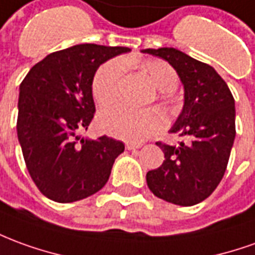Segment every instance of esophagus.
Here are the masks:
<instances>
[{"label":"esophagus","instance_id":"1","mask_svg":"<svg viewBox=\"0 0 255 255\" xmlns=\"http://www.w3.org/2000/svg\"><path fill=\"white\" fill-rule=\"evenodd\" d=\"M139 143H129V142L126 143V149H127V150H136V149H139Z\"/></svg>","mask_w":255,"mask_h":255}]
</instances>
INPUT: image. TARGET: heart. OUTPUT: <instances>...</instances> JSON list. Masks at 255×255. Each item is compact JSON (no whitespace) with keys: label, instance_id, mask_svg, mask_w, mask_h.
Returning <instances> with one entry per match:
<instances>
[{"label":"heart","instance_id":"b5f03b06","mask_svg":"<svg viewBox=\"0 0 255 255\" xmlns=\"http://www.w3.org/2000/svg\"><path fill=\"white\" fill-rule=\"evenodd\" d=\"M140 67L152 78L161 97L177 88L178 76L174 69L163 60L152 59L140 63ZM126 66L120 59L103 63L92 78V95L101 105L115 102L120 95ZM98 126L103 132L128 142H140L160 131L165 126L164 115L157 109L138 110L127 106H109L99 112Z\"/></svg>","mask_w":255,"mask_h":255}]
</instances>
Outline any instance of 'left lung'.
I'll return each instance as SVG.
<instances>
[{
	"mask_svg": "<svg viewBox=\"0 0 255 255\" xmlns=\"http://www.w3.org/2000/svg\"><path fill=\"white\" fill-rule=\"evenodd\" d=\"M167 60L183 85V108L170 132L185 138L178 146H157L164 161L146 174L153 195L177 206H195L221 182L231 156L235 129V99L214 67L175 48L142 49Z\"/></svg>",
	"mask_w": 255,
	"mask_h": 255,
	"instance_id": "8db88e82",
	"label": "left lung"
}]
</instances>
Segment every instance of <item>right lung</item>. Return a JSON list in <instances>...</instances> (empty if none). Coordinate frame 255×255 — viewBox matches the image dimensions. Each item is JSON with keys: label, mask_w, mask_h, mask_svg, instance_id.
<instances>
[{"label": "right lung", "mask_w": 255, "mask_h": 255, "mask_svg": "<svg viewBox=\"0 0 255 255\" xmlns=\"http://www.w3.org/2000/svg\"><path fill=\"white\" fill-rule=\"evenodd\" d=\"M127 47L78 44L49 53L19 88L17 139L30 177L44 196L73 203L106 185L124 143L106 135L81 138L94 119L92 78Z\"/></svg>", "instance_id": "obj_1"}]
</instances>
